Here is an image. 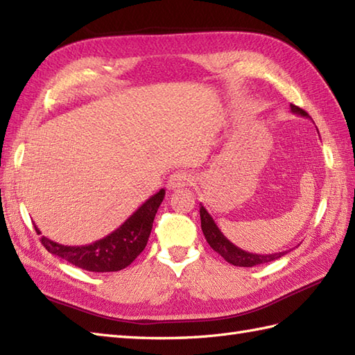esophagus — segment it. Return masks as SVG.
<instances>
[{"label":"esophagus","instance_id":"obj_1","mask_svg":"<svg viewBox=\"0 0 355 355\" xmlns=\"http://www.w3.org/2000/svg\"><path fill=\"white\" fill-rule=\"evenodd\" d=\"M193 182V177L189 172L186 171H175L172 173L168 180V189L169 191H177L182 189V187L189 186Z\"/></svg>","mask_w":355,"mask_h":355}]
</instances>
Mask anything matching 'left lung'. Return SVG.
Here are the masks:
<instances>
[{"label": "left lung", "instance_id": "8db88e82", "mask_svg": "<svg viewBox=\"0 0 355 355\" xmlns=\"http://www.w3.org/2000/svg\"><path fill=\"white\" fill-rule=\"evenodd\" d=\"M291 112L302 117H308V114L304 110H300L299 107H294V105H291ZM200 216H201V230L205 233L209 245L212 247L216 253H220L225 261L230 262L232 266L254 267V266H259V263H267V262L275 261L277 258H281V256H284L285 253H288V252H279V253H271V254H258V253L245 252L243 248H239L233 243H230V241L223 235V232L218 229V225L215 224L214 218L210 216V214L202 205H200Z\"/></svg>", "mask_w": 355, "mask_h": 355}]
</instances>
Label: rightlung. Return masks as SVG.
<instances>
[{"label":"right lung","mask_w":355,"mask_h":355,"mask_svg":"<svg viewBox=\"0 0 355 355\" xmlns=\"http://www.w3.org/2000/svg\"><path fill=\"white\" fill-rule=\"evenodd\" d=\"M164 193V189L158 191L143 202L119 229L88 245H64L45 236L41 238V243L50 253L79 268L96 271V273L119 271L130 266L146 247L155 214L162 205ZM35 229L41 233L36 225Z\"/></svg>","instance_id":"1"}]
</instances>
